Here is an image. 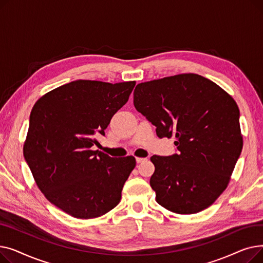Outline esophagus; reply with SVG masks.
<instances>
[{
    "instance_id": "34e87169",
    "label": "esophagus",
    "mask_w": 263,
    "mask_h": 263,
    "mask_svg": "<svg viewBox=\"0 0 263 263\" xmlns=\"http://www.w3.org/2000/svg\"><path fill=\"white\" fill-rule=\"evenodd\" d=\"M135 160H136L137 163H143V162L147 161V158H136Z\"/></svg>"
}]
</instances>
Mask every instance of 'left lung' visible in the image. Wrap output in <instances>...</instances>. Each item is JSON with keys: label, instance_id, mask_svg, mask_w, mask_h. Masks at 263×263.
<instances>
[{"label": "left lung", "instance_id": "8db88e82", "mask_svg": "<svg viewBox=\"0 0 263 263\" xmlns=\"http://www.w3.org/2000/svg\"><path fill=\"white\" fill-rule=\"evenodd\" d=\"M133 98L160 139H176L178 154L150 158L155 165L150 186L157 202L178 214L208 208L227 187L242 151L236 101L195 73L140 83Z\"/></svg>", "mask_w": 263, "mask_h": 263}]
</instances>
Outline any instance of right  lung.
<instances>
[{
    "label": "right lung",
    "mask_w": 263,
    "mask_h": 263,
    "mask_svg": "<svg viewBox=\"0 0 263 263\" xmlns=\"http://www.w3.org/2000/svg\"><path fill=\"white\" fill-rule=\"evenodd\" d=\"M134 86V81L77 80L33 106L24 159L46 198L67 214L95 218L119 203L135 158H110L92 147Z\"/></svg>",
    "instance_id": "1"
}]
</instances>
